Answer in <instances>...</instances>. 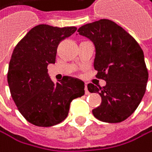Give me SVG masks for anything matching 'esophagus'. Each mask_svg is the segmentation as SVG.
Segmentation results:
<instances>
[{"instance_id":"34e87169","label":"esophagus","mask_w":152,"mask_h":152,"mask_svg":"<svg viewBox=\"0 0 152 152\" xmlns=\"http://www.w3.org/2000/svg\"><path fill=\"white\" fill-rule=\"evenodd\" d=\"M85 92H86V94H89V91H88V87H87V84L85 85Z\"/></svg>"}]
</instances>
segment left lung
Here are the masks:
<instances>
[{"instance_id":"obj_1","label":"left lung","mask_w":152,"mask_h":152,"mask_svg":"<svg viewBox=\"0 0 152 152\" xmlns=\"http://www.w3.org/2000/svg\"><path fill=\"white\" fill-rule=\"evenodd\" d=\"M77 31L94 45L96 77L107 82L102 88L88 84L90 92H97L102 98L101 104L92 110L93 116L108 123L125 121L146 91L148 73L143 50L125 30L109 19L88 23Z\"/></svg>"}]
</instances>
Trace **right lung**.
<instances>
[{
    "label": "right lung",
    "mask_w": 152,
    "mask_h": 152,
    "mask_svg": "<svg viewBox=\"0 0 152 152\" xmlns=\"http://www.w3.org/2000/svg\"><path fill=\"white\" fill-rule=\"evenodd\" d=\"M75 31V27L37 25L13 51L7 74L9 89L21 115L33 125L50 127L61 122L71 102L84 95L82 80L63 77L55 83L48 73V65L56 61L58 45Z\"/></svg>",
    "instance_id": "right-lung-1"
}]
</instances>
